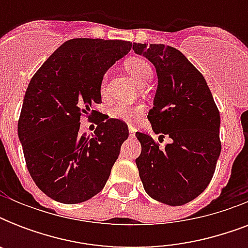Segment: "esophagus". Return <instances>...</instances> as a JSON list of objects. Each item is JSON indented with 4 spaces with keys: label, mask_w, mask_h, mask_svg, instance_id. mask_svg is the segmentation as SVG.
<instances>
[{
    "label": "esophagus",
    "mask_w": 248,
    "mask_h": 248,
    "mask_svg": "<svg viewBox=\"0 0 248 248\" xmlns=\"http://www.w3.org/2000/svg\"><path fill=\"white\" fill-rule=\"evenodd\" d=\"M135 132H136L135 127L130 124V126H128V134H130V136H131V138H132V136H135Z\"/></svg>",
    "instance_id": "esophagus-1"
}]
</instances>
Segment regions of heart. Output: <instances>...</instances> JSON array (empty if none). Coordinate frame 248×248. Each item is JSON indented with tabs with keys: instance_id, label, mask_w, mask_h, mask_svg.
I'll use <instances>...</instances> for the list:
<instances>
[{
	"instance_id": "heart-1",
	"label": "heart",
	"mask_w": 248,
	"mask_h": 248,
	"mask_svg": "<svg viewBox=\"0 0 248 248\" xmlns=\"http://www.w3.org/2000/svg\"><path fill=\"white\" fill-rule=\"evenodd\" d=\"M124 68L128 72V75L141 86L149 82L152 75H153L151 65L141 58H130L124 62ZM140 113H141L140 107L124 104V103H117L116 105H113L112 108L109 109V116L117 118V120L126 121V122L136 121Z\"/></svg>"
}]
</instances>
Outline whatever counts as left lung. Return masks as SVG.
Listing matches in <instances>:
<instances>
[{
    "label": "left lung",
    "mask_w": 248,
    "mask_h": 248,
    "mask_svg": "<svg viewBox=\"0 0 248 248\" xmlns=\"http://www.w3.org/2000/svg\"><path fill=\"white\" fill-rule=\"evenodd\" d=\"M132 50L155 68L158 85L148 113L159 148L136 132L141 153L140 180L153 200L170 206L193 201L207 188L219 159L220 114L204 77L179 50L165 45L134 44Z\"/></svg>",
    "instance_id": "left-lung-1"
}]
</instances>
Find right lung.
I'll return each instance as SVG.
<instances>
[{"label":"right lung","mask_w":248,"mask_h":248,"mask_svg":"<svg viewBox=\"0 0 248 248\" xmlns=\"http://www.w3.org/2000/svg\"><path fill=\"white\" fill-rule=\"evenodd\" d=\"M132 47L121 40L64 42L33 76L17 135L36 185L60 203H81L104 188L128 138L127 124L100 114L93 135L79 132V117L96 116L105 72Z\"/></svg>","instance_id":"add662e5"}]
</instances>
